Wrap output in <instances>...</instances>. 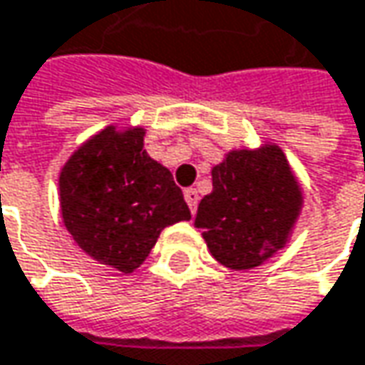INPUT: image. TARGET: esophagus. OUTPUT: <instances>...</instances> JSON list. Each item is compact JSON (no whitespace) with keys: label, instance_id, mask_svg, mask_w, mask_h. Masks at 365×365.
I'll use <instances>...</instances> for the list:
<instances>
[{"label":"esophagus","instance_id":"34e87169","mask_svg":"<svg viewBox=\"0 0 365 365\" xmlns=\"http://www.w3.org/2000/svg\"><path fill=\"white\" fill-rule=\"evenodd\" d=\"M183 198H185V202H187V206H190V210L194 212V210H196V206H198V200H200V196H198L196 187H187V190L183 192Z\"/></svg>","mask_w":365,"mask_h":365}]
</instances>
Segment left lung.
Instances as JSON below:
<instances>
[{
	"mask_svg": "<svg viewBox=\"0 0 365 365\" xmlns=\"http://www.w3.org/2000/svg\"><path fill=\"white\" fill-rule=\"evenodd\" d=\"M304 192L285 153L264 142L233 148L212 167V192L194 219L208 252L231 270H250L287 246Z\"/></svg>",
	"mask_w": 365,
	"mask_h": 365,
	"instance_id": "left-lung-1",
	"label": "left lung"
}]
</instances>
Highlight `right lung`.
I'll list each match as a JSON object with an SVG mask.
<instances>
[{
  "label": "right lung",
  "mask_w": 365,
  "mask_h": 365,
  "mask_svg": "<svg viewBox=\"0 0 365 365\" xmlns=\"http://www.w3.org/2000/svg\"><path fill=\"white\" fill-rule=\"evenodd\" d=\"M142 125H107L82 142L59 173L63 225L98 264L134 272L165 227L190 221L173 175L144 150Z\"/></svg>",
  "instance_id": "add662e5"
}]
</instances>
